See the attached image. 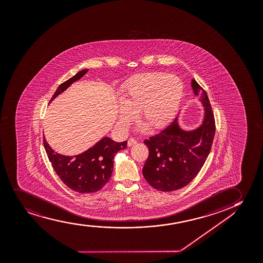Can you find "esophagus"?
<instances>
[{
    "label": "esophagus",
    "mask_w": 263,
    "mask_h": 263,
    "mask_svg": "<svg viewBox=\"0 0 263 263\" xmlns=\"http://www.w3.org/2000/svg\"><path fill=\"white\" fill-rule=\"evenodd\" d=\"M136 139H134V138H130V139L128 140V142H127V146H128V147H131V146L134 145V144H136Z\"/></svg>",
    "instance_id": "1"
}]
</instances>
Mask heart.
<instances>
[{
    "mask_svg": "<svg viewBox=\"0 0 263 263\" xmlns=\"http://www.w3.org/2000/svg\"><path fill=\"white\" fill-rule=\"evenodd\" d=\"M183 92V81L176 75L152 72L134 79L126 86L118 106L119 126L127 128L139 110L140 119L153 129L165 127L175 118Z\"/></svg>",
    "mask_w": 263,
    "mask_h": 263,
    "instance_id": "1",
    "label": "heart"
}]
</instances>
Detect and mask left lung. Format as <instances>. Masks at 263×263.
<instances>
[{
  "label": "left lung",
  "instance_id": "obj_1",
  "mask_svg": "<svg viewBox=\"0 0 263 263\" xmlns=\"http://www.w3.org/2000/svg\"><path fill=\"white\" fill-rule=\"evenodd\" d=\"M192 88L200 97L203 119L198 127L184 129L179 116L160 133L144 141L149 157L143 168L144 179L153 188L173 192L188 185L198 175L211 151L215 123L208 94L194 78Z\"/></svg>",
  "mask_w": 263,
  "mask_h": 263
}]
</instances>
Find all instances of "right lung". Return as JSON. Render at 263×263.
Listing matches in <instances>:
<instances>
[{"label": "right lung", "mask_w": 263, "mask_h": 263, "mask_svg": "<svg viewBox=\"0 0 263 263\" xmlns=\"http://www.w3.org/2000/svg\"><path fill=\"white\" fill-rule=\"evenodd\" d=\"M88 69L78 71L59 86L51 100L86 74ZM49 102V103H50ZM43 144L49 161L59 178L67 187L79 193H93L100 191L110 180L114 169V156L127 148V141L117 143L104 136L89 149L74 156L55 153L43 137Z\"/></svg>", "instance_id": "1"}]
</instances>
